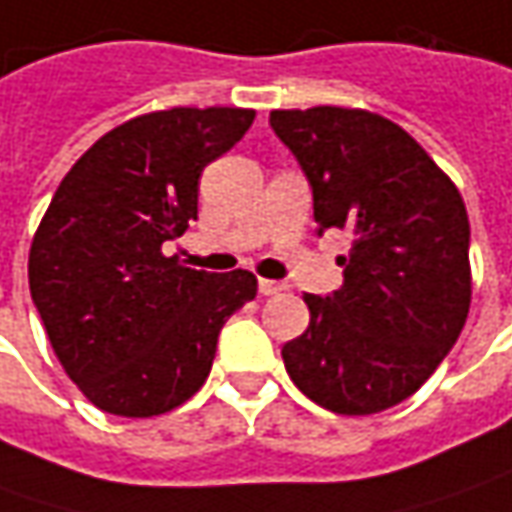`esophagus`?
I'll use <instances>...</instances> for the list:
<instances>
[{
    "label": "esophagus",
    "instance_id": "34e87169",
    "mask_svg": "<svg viewBox=\"0 0 512 512\" xmlns=\"http://www.w3.org/2000/svg\"><path fill=\"white\" fill-rule=\"evenodd\" d=\"M285 285L282 282H270V279H259V293L262 296H276V293H282Z\"/></svg>",
    "mask_w": 512,
    "mask_h": 512
}]
</instances>
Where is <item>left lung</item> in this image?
<instances>
[{
  "instance_id": "obj_1",
  "label": "left lung",
  "mask_w": 512,
  "mask_h": 512,
  "mask_svg": "<svg viewBox=\"0 0 512 512\" xmlns=\"http://www.w3.org/2000/svg\"><path fill=\"white\" fill-rule=\"evenodd\" d=\"M313 190L319 236L350 250L344 285L305 293L310 325L282 347L307 399L342 416L404 402L450 353L470 310V222L459 187L396 122L359 108L273 110Z\"/></svg>"
}]
</instances>
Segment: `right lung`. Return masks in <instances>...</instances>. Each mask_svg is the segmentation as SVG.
<instances>
[{
    "mask_svg": "<svg viewBox=\"0 0 512 512\" xmlns=\"http://www.w3.org/2000/svg\"><path fill=\"white\" fill-rule=\"evenodd\" d=\"M247 108L136 116L79 156L28 256L33 305L70 382L99 410L150 419L205 384L219 330L256 299L247 270L165 256L199 210V176L253 125Z\"/></svg>",
    "mask_w": 512,
    "mask_h": 512,
    "instance_id": "add662e5",
    "label": "right lung"
}]
</instances>
